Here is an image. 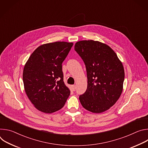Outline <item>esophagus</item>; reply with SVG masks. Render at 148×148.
Wrapping results in <instances>:
<instances>
[{
	"label": "esophagus",
	"mask_w": 148,
	"mask_h": 148,
	"mask_svg": "<svg viewBox=\"0 0 148 148\" xmlns=\"http://www.w3.org/2000/svg\"><path fill=\"white\" fill-rule=\"evenodd\" d=\"M71 87V88H72V90H73V91H75V90L76 86H75V85H72Z\"/></svg>",
	"instance_id": "esophagus-1"
}]
</instances>
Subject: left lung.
Segmentation results:
<instances>
[{
    "mask_svg": "<svg viewBox=\"0 0 148 148\" xmlns=\"http://www.w3.org/2000/svg\"><path fill=\"white\" fill-rule=\"evenodd\" d=\"M74 50L85 63L87 88L79 97L82 106L96 114L109 110L119 98L125 72L122 62L108 45L92 40L79 41Z\"/></svg>",
    "mask_w": 148,
    "mask_h": 148,
    "instance_id": "1",
    "label": "left lung"
}]
</instances>
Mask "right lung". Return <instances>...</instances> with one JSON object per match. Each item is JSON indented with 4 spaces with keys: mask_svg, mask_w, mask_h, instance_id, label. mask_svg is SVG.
Masks as SVG:
<instances>
[{
    "mask_svg": "<svg viewBox=\"0 0 148 148\" xmlns=\"http://www.w3.org/2000/svg\"><path fill=\"white\" fill-rule=\"evenodd\" d=\"M73 43L56 41L38 47L23 69L24 88L29 100L38 111L51 114L61 109L70 94L63 81L62 63Z\"/></svg>",
    "mask_w": 148,
    "mask_h": 148,
    "instance_id": "right-lung-1",
    "label": "right lung"
}]
</instances>
